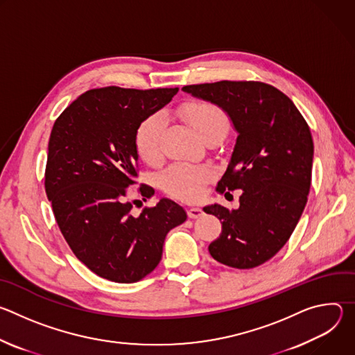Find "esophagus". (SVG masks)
Wrapping results in <instances>:
<instances>
[{"label":"esophagus","mask_w":355,"mask_h":355,"mask_svg":"<svg viewBox=\"0 0 355 355\" xmlns=\"http://www.w3.org/2000/svg\"><path fill=\"white\" fill-rule=\"evenodd\" d=\"M202 215H204V211H202V208H199V207H191L188 209V216L192 218V219H196V218H199Z\"/></svg>","instance_id":"esophagus-1"}]
</instances>
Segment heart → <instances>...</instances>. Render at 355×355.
<instances>
[{
    "label": "heart",
    "mask_w": 355,
    "mask_h": 355,
    "mask_svg": "<svg viewBox=\"0 0 355 355\" xmlns=\"http://www.w3.org/2000/svg\"><path fill=\"white\" fill-rule=\"evenodd\" d=\"M180 114L189 122L196 133L204 137L214 132H226L227 118L225 112L205 101L185 104ZM164 116L160 112L151 114L141 121L136 130V148L139 156L148 164H157L162 159V136L164 130ZM214 177V170L208 166L174 164L162 175L163 188L182 199H196L204 191V185Z\"/></svg>",
    "instance_id": "heart-1"
}]
</instances>
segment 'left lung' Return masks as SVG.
I'll return each instance as SVG.
<instances>
[{
	"instance_id": "obj_1",
	"label": "left lung",
	"mask_w": 355,
	"mask_h": 355,
	"mask_svg": "<svg viewBox=\"0 0 355 355\" xmlns=\"http://www.w3.org/2000/svg\"><path fill=\"white\" fill-rule=\"evenodd\" d=\"M182 91L219 107L237 133L218 191L241 189L240 207L204 208L222 222L211 256L233 268H254L285 245L306 207L313 139L292 101L257 81L185 85Z\"/></svg>"
}]
</instances>
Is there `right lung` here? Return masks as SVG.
Instances as JSON below:
<instances>
[{
	"label": "right lung",
	"mask_w": 355,
	"mask_h": 355,
	"mask_svg": "<svg viewBox=\"0 0 355 355\" xmlns=\"http://www.w3.org/2000/svg\"><path fill=\"white\" fill-rule=\"evenodd\" d=\"M178 88L107 87L80 95L53 125L44 188L56 222L76 257L105 279L132 284L153 271L167 233L187 212L163 198L139 216L126 188L136 177V130L166 107ZM150 198L155 189L140 187Z\"/></svg>",
	"instance_id": "right-lung-1"
}]
</instances>
